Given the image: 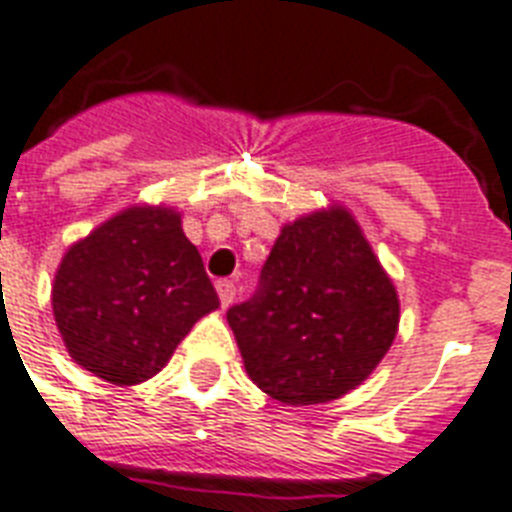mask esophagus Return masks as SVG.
Wrapping results in <instances>:
<instances>
[{
    "label": "esophagus",
    "instance_id": "esophagus-1",
    "mask_svg": "<svg viewBox=\"0 0 512 512\" xmlns=\"http://www.w3.org/2000/svg\"><path fill=\"white\" fill-rule=\"evenodd\" d=\"M215 287H217V295H220V303H223V308H228V305L236 300V284H233L231 279H220Z\"/></svg>",
    "mask_w": 512,
    "mask_h": 512
}]
</instances>
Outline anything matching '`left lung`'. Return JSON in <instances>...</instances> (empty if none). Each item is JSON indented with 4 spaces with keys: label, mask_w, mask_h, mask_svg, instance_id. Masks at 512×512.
<instances>
[{
    "label": "left lung",
    "mask_w": 512,
    "mask_h": 512,
    "mask_svg": "<svg viewBox=\"0 0 512 512\" xmlns=\"http://www.w3.org/2000/svg\"><path fill=\"white\" fill-rule=\"evenodd\" d=\"M244 369L284 404H327L393 345L398 297L345 209L300 217L273 244L255 295L228 308Z\"/></svg>",
    "instance_id": "left-lung-1"
}]
</instances>
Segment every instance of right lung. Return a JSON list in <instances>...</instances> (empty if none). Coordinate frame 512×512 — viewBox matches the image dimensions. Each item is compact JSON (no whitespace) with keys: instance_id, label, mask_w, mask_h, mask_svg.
Returning a JSON list of instances; mask_svg holds the SVG:
<instances>
[{"instance_id":"add662e5","label":"right lung","mask_w":512,"mask_h":512,"mask_svg":"<svg viewBox=\"0 0 512 512\" xmlns=\"http://www.w3.org/2000/svg\"><path fill=\"white\" fill-rule=\"evenodd\" d=\"M220 300L180 215L132 207L68 249L52 311L76 364L114 385H135L170 361Z\"/></svg>"}]
</instances>
